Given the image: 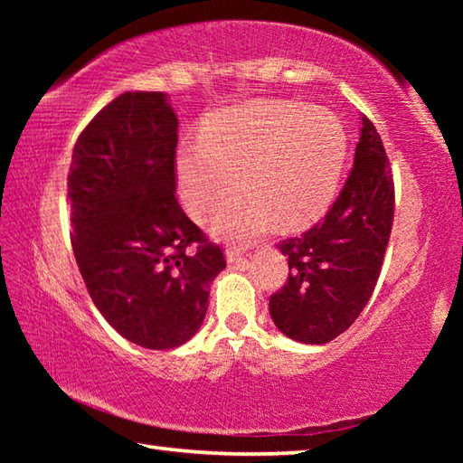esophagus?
I'll list each match as a JSON object with an SVG mask.
<instances>
[{
  "label": "esophagus",
  "mask_w": 463,
  "mask_h": 463,
  "mask_svg": "<svg viewBox=\"0 0 463 463\" xmlns=\"http://www.w3.org/2000/svg\"><path fill=\"white\" fill-rule=\"evenodd\" d=\"M241 255H242V247H237L234 242H229V247H226V260H229V263L239 261Z\"/></svg>",
  "instance_id": "34e87169"
}]
</instances>
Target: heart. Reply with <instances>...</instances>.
<instances>
[{
    "instance_id": "heart-1",
    "label": "heart",
    "mask_w": 463,
    "mask_h": 463,
    "mask_svg": "<svg viewBox=\"0 0 463 463\" xmlns=\"http://www.w3.org/2000/svg\"><path fill=\"white\" fill-rule=\"evenodd\" d=\"M347 138L323 108L296 101H253L210 116L202 140L179 148L184 203L206 216L245 184L253 190L216 214V229L247 241L278 216L300 226L325 213L339 185Z\"/></svg>"
}]
</instances>
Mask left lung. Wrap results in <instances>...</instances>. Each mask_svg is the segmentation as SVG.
I'll return each instance as SVG.
<instances>
[{
	"mask_svg": "<svg viewBox=\"0 0 463 463\" xmlns=\"http://www.w3.org/2000/svg\"><path fill=\"white\" fill-rule=\"evenodd\" d=\"M355 161L339 195L300 237L279 242L288 279L269 296L273 323L289 339L323 345L362 315L380 278L394 222V179L382 138L362 118Z\"/></svg>",
	"mask_w": 463,
	"mask_h": 463,
	"instance_id": "1",
	"label": "left lung"
}]
</instances>
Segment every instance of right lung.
<instances>
[{
    "mask_svg": "<svg viewBox=\"0 0 463 463\" xmlns=\"http://www.w3.org/2000/svg\"><path fill=\"white\" fill-rule=\"evenodd\" d=\"M177 116L161 91H127L77 138L67 175L71 245L93 304L124 339L174 349L208 310L222 247L175 194Z\"/></svg>",
    "mask_w": 463,
    "mask_h": 463,
    "instance_id": "add662e5",
    "label": "right lung"
}]
</instances>
